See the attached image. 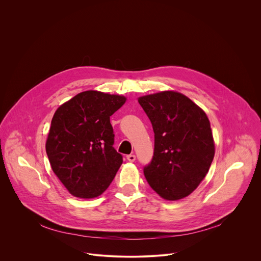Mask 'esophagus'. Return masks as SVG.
I'll use <instances>...</instances> for the list:
<instances>
[{
    "label": "esophagus",
    "instance_id": "1",
    "mask_svg": "<svg viewBox=\"0 0 261 261\" xmlns=\"http://www.w3.org/2000/svg\"><path fill=\"white\" fill-rule=\"evenodd\" d=\"M135 159H136L135 155H128V156H127V160H128L129 162H134Z\"/></svg>",
    "mask_w": 261,
    "mask_h": 261
}]
</instances>
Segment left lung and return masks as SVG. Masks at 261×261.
Listing matches in <instances>:
<instances>
[{"label":"left lung","instance_id":"obj_1","mask_svg":"<svg viewBox=\"0 0 261 261\" xmlns=\"http://www.w3.org/2000/svg\"><path fill=\"white\" fill-rule=\"evenodd\" d=\"M138 102L155 133L154 156L143 169L148 185L166 200L187 197L205 177L215 156L206 114L175 91L141 96Z\"/></svg>","mask_w":261,"mask_h":261}]
</instances>
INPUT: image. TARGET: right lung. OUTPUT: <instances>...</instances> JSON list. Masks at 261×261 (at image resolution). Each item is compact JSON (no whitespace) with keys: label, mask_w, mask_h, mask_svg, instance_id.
Instances as JSON below:
<instances>
[{"label":"right lung","mask_w":261,"mask_h":261,"mask_svg":"<svg viewBox=\"0 0 261 261\" xmlns=\"http://www.w3.org/2000/svg\"><path fill=\"white\" fill-rule=\"evenodd\" d=\"M122 95L85 91L63 103L53 117L45 143L53 171L73 196L101 195L115 178L123 157L113 146V116Z\"/></svg>","instance_id":"1"}]
</instances>
